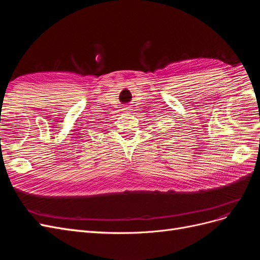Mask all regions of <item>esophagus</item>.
<instances>
[{"instance_id": "esophagus-1", "label": "esophagus", "mask_w": 260, "mask_h": 260, "mask_svg": "<svg viewBox=\"0 0 260 260\" xmlns=\"http://www.w3.org/2000/svg\"><path fill=\"white\" fill-rule=\"evenodd\" d=\"M129 108H130V107H125V111H130Z\"/></svg>"}]
</instances>
